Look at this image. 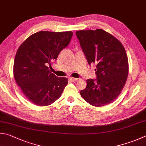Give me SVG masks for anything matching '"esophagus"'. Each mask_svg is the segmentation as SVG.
Here are the masks:
<instances>
[{
    "mask_svg": "<svg viewBox=\"0 0 146 146\" xmlns=\"http://www.w3.org/2000/svg\"><path fill=\"white\" fill-rule=\"evenodd\" d=\"M78 78H69V80L71 81H76L78 80Z\"/></svg>",
    "mask_w": 146,
    "mask_h": 146,
    "instance_id": "1",
    "label": "esophagus"
}]
</instances>
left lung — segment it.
Returning <instances> with one entry per match:
<instances>
[{
	"mask_svg": "<svg viewBox=\"0 0 146 146\" xmlns=\"http://www.w3.org/2000/svg\"><path fill=\"white\" fill-rule=\"evenodd\" d=\"M90 65H96L97 78L86 80V88L80 94L95 107L114 101L124 87L128 74V62L122 44L102 29L76 32Z\"/></svg>",
	"mask_w": 146,
	"mask_h": 146,
	"instance_id": "1",
	"label": "left lung"
}]
</instances>
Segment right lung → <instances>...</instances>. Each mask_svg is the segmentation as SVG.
<instances>
[{"instance_id":"1","label":"right lung","mask_w":146,"mask_h":146,"mask_svg":"<svg viewBox=\"0 0 146 146\" xmlns=\"http://www.w3.org/2000/svg\"><path fill=\"white\" fill-rule=\"evenodd\" d=\"M72 32L40 31L21 44L14 62V77L30 102L46 106L58 99L68 83L67 78L50 72L51 64L69 44Z\"/></svg>"}]
</instances>
